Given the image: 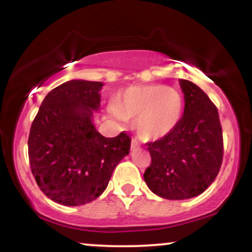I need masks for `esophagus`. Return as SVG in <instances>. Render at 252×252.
<instances>
[{"instance_id": "34e87169", "label": "esophagus", "mask_w": 252, "mask_h": 252, "mask_svg": "<svg viewBox=\"0 0 252 252\" xmlns=\"http://www.w3.org/2000/svg\"><path fill=\"white\" fill-rule=\"evenodd\" d=\"M136 148H140V143L136 138H132L131 140V149H136Z\"/></svg>"}]
</instances>
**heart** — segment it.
Here are the masks:
<instances>
[{"label": "heart", "instance_id": "1", "mask_svg": "<svg viewBox=\"0 0 252 252\" xmlns=\"http://www.w3.org/2000/svg\"><path fill=\"white\" fill-rule=\"evenodd\" d=\"M111 112L117 118L136 120V129L143 140H158L180 121L182 98L175 89L164 85L135 86L117 97Z\"/></svg>", "mask_w": 252, "mask_h": 252}]
</instances>
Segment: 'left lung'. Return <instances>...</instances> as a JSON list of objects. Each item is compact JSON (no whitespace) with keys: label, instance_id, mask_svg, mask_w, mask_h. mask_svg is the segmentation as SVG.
I'll list each match as a JSON object with an SVG mask.
<instances>
[{"label":"left lung","instance_id":"8db88e82","mask_svg":"<svg viewBox=\"0 0 252 252\" xmlns=\"http://www.w3.org/2000/svg\"><path fill=\"white\" fill-rule=\"evenodd\" d=\"M184 116L168 135L148 142L152 156L144 181L153 193L169 200L201 194L215 181L224 144L218 109L194 83L179 79Z\"/></svg>","mask_w":252,"mask_h":252}]
</instances>
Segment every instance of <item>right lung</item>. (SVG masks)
Segmentation results:
<instances>
[{
  "label": "right lung",
  "instance_id": "1",
  "mask_svg": "<svg viewBox=\"0 0 252 252\" xmlns=\"http://www.w3.org/2000/svg\"><path fill=\"white\" fill-rule=\"evenodd\" d=\"M100 82L70 80L48 92L32 123L28 156L37 186L58 204L79 206L105 190L115 167L129 154L122 131L104 137L92 123Z\"/></svg>",
  "mask_w": 252,
  "mask_h": 252
}]
</instances>
